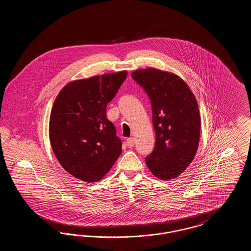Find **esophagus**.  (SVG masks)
I'll use <instances>...</instances> for the list:
<instances>
[{
	"instance_id": "1",
	"label": "esophagus",
	"mask_w": 251,
	"mask_h": 251,
	"mask_svg": "<svg viewBox=\"0 0 251 251\" xmlns=\"http://www.w3.org/2000/svg\"><path fill=\"white\" fill-rule=\"evenodd\" d=\"M134 144H135V141H134V139H133L132 137L127 139V146H128L129 148H132V147L134 146Z\"/></svg>"
}]
</instances>
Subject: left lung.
Instances as JSON below:
<instances>
[{"label":"left lung","mask_w":251,"mask_h":251,"mask_svg":"<svg viewBox=\"0 0 251 251\" xmlns=\"http://www.w3.org/2000/svg\"><path fill=\"white\" fill-rule=\"evenodd\" d=\"M149 96L155 131V147L145 161L158 179L177 178L197 153L201 116L191 89L178 75L154 68L131 73Z\"/></svg>","instance_id":"obj_1"}]
</instances>
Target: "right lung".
<instances>
[{"label":"right lung","instance_id":"1","mask_svg":"<svg viewBox=\"0 0 251 251\" xmlns=\"http://www.w3.org/2000/svg\"><path fill=\"white\" fill-rule=\"evenodd\" d=\"M127 72L106 73L66 84L51 108L49 136L60 165L76 179L94 182L113 167L122 151L106 106Z\"/></svg>","mask_w":251,"mask_h":251}]
</instances>
